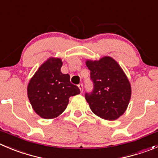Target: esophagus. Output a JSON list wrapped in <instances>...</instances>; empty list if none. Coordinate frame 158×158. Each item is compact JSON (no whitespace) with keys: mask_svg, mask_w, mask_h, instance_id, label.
<instances>
[{"mask_svg":"<svg viewBox=\"0 0 158 158\" xmlns=\"http://www.w3.org/2000/svg\"><path fill=\"white\" fill-rule=\"evenodd\" d=\"M78 88H79V89H80L81 92L83 91V85H82V84H79V85H78Z\"/></svg>","mask_w":158,"mask_h":158,"instance_id":"obj_1","label":"esophagus"}]
</instances>
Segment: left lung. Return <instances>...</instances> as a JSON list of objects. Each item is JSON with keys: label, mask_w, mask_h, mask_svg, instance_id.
Segmentation results:
<instances>
[{"label": "left lung", "mask_w": 158, "mask_h": 158, "mask_svg": "<svg viewBox=\"0 0 158 158\" xmlns=\"http://www.w3.org/2000/svg\"><path fill=\"white\" fill-rule=\"evenodd\" d=\"M93 91L85 98L93 112L102 118L115 120L126 112L131 98V86L118 63L110 56L87 60Z\"/></svg>", "instance_id": "1"}]
</instances>
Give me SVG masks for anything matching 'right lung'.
I'll return each mask as SVG.
<instances>
[{
  "instance_id": "add662e5",
  "label": "right lung",
  "mask_w": 158,
  "mask_h": 158,
  "mask_svg": "<svg viewBox=\"0 0 158 158\" xmlns=\"http://www.w3.org/2000/svg\"><path fill=\"white\" fill-rule=\"evenodd\" d=\"M63 62L51 57L43 63L27 88L32 109L43 118H54L66 109L70 97L80 94L77 86L70 83V75L62 73Z\"/></svg>"
}]
</instances>
